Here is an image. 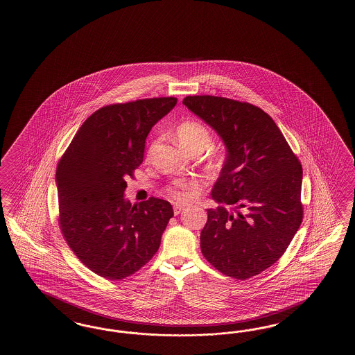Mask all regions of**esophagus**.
<instances>
[{
	"mask_svg": "<svg viewBox=\"0 0 355 355\" xmlns=\"http://www.w3.org/2000/svg\"><path fill=\"white\" fill-rule=\"evenodd\" d=\"M185 209V205H180V204H175L174 205V213L175 216L180 214L181 211Z\"/></svg>",
	"mask_w": 355,
	"mask_h": 355,
	"instance_id": "obj_1",
	"label": "esophagus"
}]
</instances>
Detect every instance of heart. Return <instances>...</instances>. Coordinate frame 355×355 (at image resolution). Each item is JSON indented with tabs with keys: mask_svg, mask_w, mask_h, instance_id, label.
Instances as JSON below:
<instances>
[{
	"mask_svg": "<svg viewBox=\"0 0 355 355\" xmlns=\"http://www.w3.org/2000/svg\"><path fill=\"white\" fill-rule=\"evenodd\" d=\"M176 137L179 144L189 152L203 151L211 142L209 129L196 121H184L176 130ZM199 184L196 179H178L167 185L166 193L178 200H188L191 190Z\"/></svg>",
	"mask_w": 355,
	"mask_h": 355,
	"instance_id": "1",
	"label": "heart"
}]
</instances>
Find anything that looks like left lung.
<instances>
[{
	"label": "left lung",
	"mask_w": 355,
	"mask_h": 355,
	"mask_svg": "<svg viewBox=\"0 0 355 355\" xmlns=\"http://www.w3.org/2000/svg\"><path fill=\"white\" fill-rule=\"evenodd\" d=\"M182 104L226 144L211 196L236 208L207 209L202 254L227 277L249 279L279 260L301 226V162L272 116L257 106L211 95L187 96Z\"/></svg>",
	"instance_id": "8db88e82"
}]
</instances>
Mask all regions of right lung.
Wrapping results in <instances>:
<instances>
[{
    "instance_id": "1",
    "label": "right lung",
    "mask_w": 355,
    "mask_h": 355,
    "mask_svg": "<svg viewBox=\"0 0 355 355\" xmlns=\"http://www.w3.org/2000/svg\"><path fill=\"white\" fill-rule=\"evenodd\" d=\"M176 103L138 98L103 106L83 121L58 161L60 232L78 260L105 279H124L147 264L174 216L164 199L132 205L123 194L125 179L144 162L150 130Z\"/></svg>"
}]
</instances>
